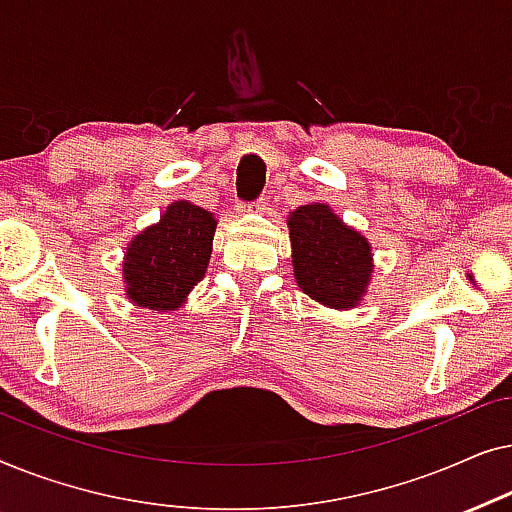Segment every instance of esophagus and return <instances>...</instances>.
I'll return each mask as SVG.
<instances>
[{"label": "esophagus", "instance_id": "1", "mask_svg": "<svg viewBox=\"0 0 512 512\" xmlns=\"http://www.w3.org/2000/svg\"><path fill=\"white\" fill-rule=\"evenodd\" d=\"M265 205H268V200L258 198V200H254V202H249V205H244V209H249V212H263Z\"/></svg>", "mask_w": 512, "mask_h": 512}]
</instances>
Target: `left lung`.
<instances>
[{
	"instance_id": "obj_1",
	"label": "left lung",
	"mask_w": 512,
	"mask_h": 512,
	"mask_svg": "<svg viewBox=\"0 0 512 512\" xmlns=\"http://www.w3.org/2000/svg\"><path fill=\"white\" fill-rule=\"evenodd\" d=\"M293 275L307 296L328 307H354L373 272L366 237L347 228L321 202L289 216Z\"/></svg>"
}]
</instances>
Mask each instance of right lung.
<instances>
[{
	"label": "right lung",
	"mask_w": 512,
	"mask_h": 512,
	"mask_svg": "<svg viewBox=\"0 0 512 512\" xmlns=\"http://www.w3.org/2000/svg\"><path fill=\"white\" fill-rule=\"evenodd\" d=\"M214 216L191 202H174L160 223L139 233L123 263L132 303L149 310H174L186 293L205 277Z\"/></svg>",
	"instance_id": "obj_1"
}]
</instances>
